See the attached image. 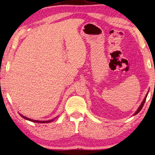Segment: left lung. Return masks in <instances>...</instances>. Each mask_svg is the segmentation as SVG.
Wrapping results in <instances>:
<instances>
[{"mask_svg": "<svg viewBox=\"0 0 155 155\" xmlns=\"http://www.w3.org/2000/svg\"><path fill=\"white\" fill-rule=\"evenodd\" d=\"M147 96H148V94H146V96H145V98H144V99H143V102L142 103H141V105L140 106V107H139L138 108V109L137 110V111L135 112V114H134V115H136V114H137L139 112H140L141 110V109L143 108V104H144V103H145V102H146V97H147Z\"/></svg>", "mask_w": 155, "mask_h": 155, "instance_id": "obj_1", "label": "left lung"}]
</instances>
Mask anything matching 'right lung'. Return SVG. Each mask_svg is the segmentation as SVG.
Returning <instances> with one entry per match:
<instances>
[{
    "label": "right lung",
    "instance_id": "1",
    "mask_svg": "<svg viewBox=\"0 0 155 155\" xmlns=\"http://www.w3.org/2000/svg\"><path fill=\"white\" fill-rule=\"evenodd\" d=\"M21 116H22L23 118H25V119H26V120H29V121H31V122H38V123H48V122H52V120H48V121H38V120H31V119H29V118H28V117H25V116H23L22 115H20Z\"/></svg>",
    "mask_w": 155,
    "mask_h": 155
}]
</instances>
